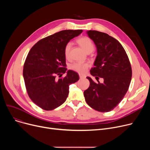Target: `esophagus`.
I'll return each instance as SVG.
<instances>
[{
	"mask_svg": "<svg viewBox=\"0 0 150 150\" xmlns=\"http://www.w3.org/2000/svg\"><path fill=\"white\" fill-rule=\"evenodd\" d=\"M79 76H80V78H86V76L85 75H82V74H79Z\"/></svg>",
	"mask_w": 150,
	"mask_h": 150,
	"instance_id": "34e87169",
	"label": "esophagus"
}]
</instances>
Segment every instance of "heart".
I'll return each instance as SVG.
<instances>
[{
  "label": "heart",
  "instance_id": "1",
  "mask_svg": "<svg viewBox=\"0 0 150 150\" xmlns=\"http://www.w3.org/2000/svg\"><path fill=\"white\" fill-rule=\"evenodd\" d=\"M77 43L87 53H90L93 51L95 47L91 39L86 36L81 37L77 39ZM72 47V43L68 42L64 48V56L66 58H69L70 56V51ZM89 64L86 62H75L70 66V69L80 74H84L87 70Z\"/></svg>",
  "mask_w": 150,
  "mask_h": 150
}]
</instances>
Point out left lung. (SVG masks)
I'll return each instance as SVG.
<instances>
[{
  "label": "left lung",
  "mask_w": 150,
  "mask_h": 150,
  "mask_svg": "<svg viewBox=\"0 0 150 150\" xmlns=\"http://www.w3.org/2000/svg\"><path fill=\"white\" fill-rule=\"evenodd\" d=\"M86 33L97 47L94 67L90 72L98 82L87 77L90 85L84 92L85 100L96 111L109 112L120 103L128 90L132 77L130 62L122 44L113 37L96 30ZM99 77L104 78L103 83L99 82Z\"/></svg>",
  "instance_id": "obj_1"
}]
</instances>
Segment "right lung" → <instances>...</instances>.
<instances>
[{
	"instance_id": "add662e5",
	"label": "right lung",
	"mask_w": 150,
	"mask_h": 150,
	"mask_svg": "<svg viewBox=\"0 0 150 150\" xmlns=\"http://www.w3.org/2000/svg\"><path fill=\"white\" fill-rule=\"evenodd\" d=\"M82 30H66L44 38L33 46L23 65V76L29 97L46 111L56 109L66 100L69 85L79 80L78 74L67 70L64 48ZM67 72L66 77L57 76Z\"/></svg>"
}]
</instances>
